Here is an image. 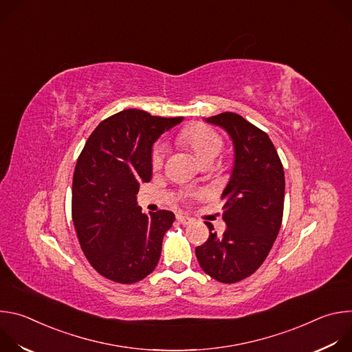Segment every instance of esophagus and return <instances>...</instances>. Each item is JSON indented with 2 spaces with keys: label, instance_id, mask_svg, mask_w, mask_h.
Returning <instances> with one entry per match:
<instances>
[{
  "label": "esophagus",
  "instance_id": "34e87169",
  "mask_svg": "<svg viewBox=\"0 0 352 352\" xmlns=\"http://www.w3.org/2000/svg\"><path fill=\"white\" fill-rule=\"evenodd\" d=\"M177 220H178V223H181L184 226H188V224H190L193 221V219L186 216V214H177Z\"/></svg>",
  "mask_w": 352,
  "mask_h": 352
}]
</instances>
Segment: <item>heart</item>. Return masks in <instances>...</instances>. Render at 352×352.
<instances>
[{
	"label": "heart",
	"instance_id": "heart-1",
	"mask_svg": "<svg viewBox=\"0 0 352 352\" xmlns=\"http://www.w3.org/2000/svg\"><path fill=\"white\" fill-rule=\"evenodd\" d=\"M179 142L189 147L199 163L214 160L223 147L221 138L212 129L202 125H190L181 131ZM166 156L164 146H156L152 152V167L159 170Z\"/></svg>",
	"mask_w": 352,
	"mask_h": 352
}]
</instances>
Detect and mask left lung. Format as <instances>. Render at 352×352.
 <instances>
[{
  "mask_svg": "<svg viewBox=\"0 0 352 352\" xmlns=\"http://www.w3.org/2000/svg\"><path fill=\"white\" fill-rule=\"evenodd\" d=\"M220 126L234 146V166L227 186L221 236L213 232L195 254L200 267L220 283H236L255 273L278 235L284 209V170L267 133L234 113L205 120Z\"/></svg>",
  "mask_w": 352,
  "mask_h": 352,
  "instance_id": "left-lung-1",
  "label": "left lung"
}]
</instances>
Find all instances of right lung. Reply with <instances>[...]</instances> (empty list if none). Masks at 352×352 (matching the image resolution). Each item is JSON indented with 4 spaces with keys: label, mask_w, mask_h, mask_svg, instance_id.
I'll return each mask as SVG.
<instances>
[{
    "label": "right lung",
    "mask_w": 352,
    "mask_h": 352,
    "mask_svg": "<svg viewBox=\"0 0 352 352\" xmlns=\"http://www.w3.org/2000/svg\"><path fill=\"white\" fill-rule=\"evenodd\" d=\"M182 117L124 110L100 122L76 162L72 220L83 254L102 276L132 284L152 273L175 216L142 213L136 195L152 179L155 142Z\"/></svg>",
    "instance_id": "1"
}]
</instances>
